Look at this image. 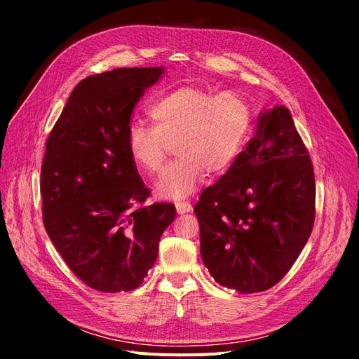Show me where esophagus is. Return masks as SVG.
<instances>
[{"instance_id":"1","label":"esophagus","mask_w":359,"mask_h":359,"mask_svg":"<svg viewBox=\"0 0 359 359\" xmlns=\"http://www.w3.org/2000/svg\"><path fill=\"white\" fill-rule=\"evenodd\" d=\"M176 210L179 215L189 213V212H192V205L188 201H179V203H176Z\"/></svg>"}]
</instances>
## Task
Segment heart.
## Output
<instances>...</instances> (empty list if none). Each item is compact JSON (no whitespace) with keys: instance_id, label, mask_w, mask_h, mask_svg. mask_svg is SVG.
Listing matches in <instances>:
<instances>
[{"instance_id":"1","label":"heart","mask_w":359,"mask_h":359,"mask_svg":"<svg viewBox=\"0 0 359 359\" xmlns=\"http://www.w3.org/2000/svg\"><path fill=\"white\" fill-rule=\"evenodd\" d=\"M149 116L154 126L130 123L126 146L134 163L154 175L176 143L179 158L161 172L155 192L177 201L196 191L207 171L224 175L236 163L248 142L253 111L240 92L182 86L155 101Z\"/></svg>"}]
</instances>
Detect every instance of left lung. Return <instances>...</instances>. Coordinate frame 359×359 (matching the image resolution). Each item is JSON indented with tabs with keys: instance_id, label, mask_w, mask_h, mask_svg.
<instances>
[{
	"instance_id": "left-lung-1",
	"label": "left lung",
	"mask_w": 359,
	"mask_h": 359,
	"mask_svg": "<svg viewBox=\"0 0 359 359\" xmlns=\"http://www.w3.org/2000/svg\"><path fill=\"white\" fill-rule=\"evenodd\" d=\"M236 163L195 204L201 258L238 294L267 291L292 267L315 222V175L291 111L262 110Z\"/></svg>"
}]
</instances>
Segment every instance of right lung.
I'll return each instance as SVG.
<instances>
[{"mask_svg": "<svg viewBox=\"0 0 359 359\" xmlns=\"http://www.w3.org/2000/svg\"><path fill=\"white\" fill-rule=\"evenodd\" d=\"M163 74L116 68L83 79L46 142L44 228L70 270L101 292L140 286L176 217L170 203L143 205L150 191L126 146L135 104Z\"/></svg>", "mask_w": 359, "mask_h": 359, "instance_id": "right-lung-1", "label": "right lung"}]
</instances>
